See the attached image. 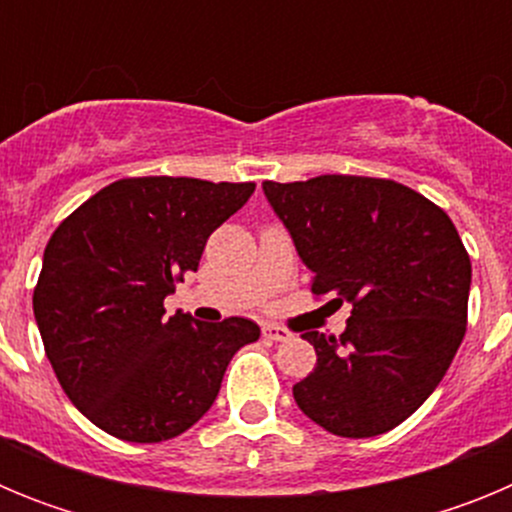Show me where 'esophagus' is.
<instances>
[{"mask_svg": "<svg viewBox=\"0 0 512 512\" xmlns=\"http://www.w3.org/2000/svg\"><path fill=\"white\" fill-rule=\"evenodd\" d=\"M264 336L269 338V341H287V338L292 336V333H289V330L284 328V325L266 323V325H264Z\"/></svg>", "mask_w": 512, "mask_h": 512, "instance_id": "1", "label": "esophagus"}]
</instances>
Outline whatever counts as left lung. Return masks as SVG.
<instances>
[{"label": "left lung", "instance_id": "8db88e82", "mask_svg": "<svg viewBox=\"0 0 512 512\" xmlns=\"http://www.w3.org/2000/svg\"><path fill=\"white\" fill-rule=\"evenodd\" d=\"M312 271L310 292L351 302L341 338L302 333L318 364L292 387L333 436L392 431L428 400L467 333L472 261L451 217L392 179L325 174L264 182Z\"/></svg>", "mask_w": 512, "mask_h": 512}]
</instances>
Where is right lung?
<instances>
[{"instance_id":"1","label":"right lung","mask_w":512,"mask_h":512,"mask_svg":"<svg viewBox=\"0 0 512 512\" xmlns=\"http://www.w3.org/2000/svg\"><path fill=\"white\" fill-rule=\"evenodd\" d=\"M253 182L133 176L99 189L51 235L33 292L45 356L79 413L110 436L158 443L212 408L253 320L166 318L164 300L197 271L215 228Z\"/></svg>"}]
</instances>
